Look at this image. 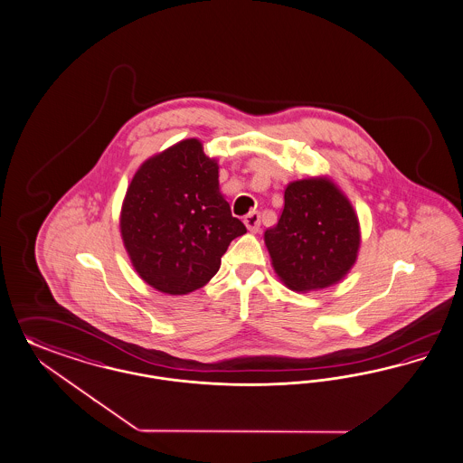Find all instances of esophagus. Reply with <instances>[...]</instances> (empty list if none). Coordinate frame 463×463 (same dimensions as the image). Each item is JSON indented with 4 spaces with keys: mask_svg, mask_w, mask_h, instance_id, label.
I'll list each match as a JSON object with an SVG mask.
<instances>
[{
    "mask_svg": "<svg viewBox=\"0 0 463 463\" xmlns=\"http://www.w3.org/2000/svg\"><path fill=\"white\" fill-rule=\"evenodd\" d=\"M244 223H246V227H248L250 231L258 232V231H260V225H261V215H260V212L248 213V215L244 217Z\"/></svg>",
    "mask_w": 463,
    "mask_h": 463,
    "instance_id": "1",
    "label": "esophagus"
}]
</instances>
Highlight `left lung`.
Wrapping results in <instances>:
<instances>
[{
	"mask_svg": "<svg viewBox=\"0 0 463 463\" xmlns=\"http://www.w3.org/2000/svg\"><path fill=\"white\" fill-rule=\"evenodd\" d=\"M359 241L354 208L328 179L290 183L279 223L265 232L273 269L292 290L338 282L351 270Z\"/></svg>",
	"mask_w": 463,
	"mask_h": 463,
	"instance_id": "8db88e82",
	"label": "left lung"
}]
</instances>
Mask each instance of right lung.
Wrapping results in <instances>:
<instances>
[{"mask_svg": "<svg viewBox=\"0 0 463 463\" xmlns=\"http://www.w3.org/2000/svg\"><path fill=\"white\" fill-rule=\"evenodd\" d=\"M246 232L219 192V165L198 140L146 160L121 210V234L135 270L165 294L203 288L231 241Z\"/></svg>", "mask_w": 463, "mask_h": 463, "instance_id": "1", "label": "right lung"}]
</instances>
